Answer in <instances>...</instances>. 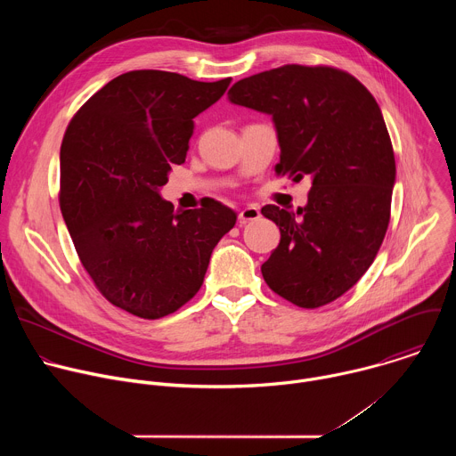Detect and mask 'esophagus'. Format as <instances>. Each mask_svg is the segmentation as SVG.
<instances>
[{"label":"esophagus","mask_w":456,"mask_h":456,"mask_svg":"<svg viewBox=\"0 0 456 456\" xmlns=\"http://www.w3.org/2000/svg\"><path fill=\"white\" fill-rule=\"evenodd\" d=\"M259 216H262V213H259V209H257L256 206H247V208H243V209L240 211L238 220H240V224H247V222L257 220Z\"/></svg>","instance_id":"esophagus-1"}]
</instances>
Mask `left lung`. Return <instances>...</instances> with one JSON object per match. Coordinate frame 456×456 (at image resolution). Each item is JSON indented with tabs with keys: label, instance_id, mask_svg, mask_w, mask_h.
Listing matches in <instances>:
<instances>
[{
	"label": "left lung",
	"instance_id": "8db88e82",
	"mask_svg": "<svg viewBox=\"0 0 456 456\" xmlns=\"http://www.w3.org/2000/svg\"><path fill=\"white\" fill-rule=\"evenodd\" d=\"M227 95L273 117L276 173L312 182L297 211L262 208L281 232L264 280L301 308L338 299L373 264L389 222L397 171L377 101L346 72L301 64L245 77Z\"/></svg>",
	"mask_w": 456,
	"mask_h": 456
}]
</instances>
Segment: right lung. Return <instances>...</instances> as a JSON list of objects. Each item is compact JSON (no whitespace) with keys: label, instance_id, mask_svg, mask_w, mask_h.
I'll use <instances>...</instances> for the list:
<instances>
[{"label":"right lung","instance_id":"add662e5","mask_svg":"<svg viewBox=\"0 0 456 456\" xmlns=\"http://www.w3.org/2000/svg\"><path fill=\"white\" fill-rule=\"evenodd\" d=\"M231 77L192 81L162 70L122 74L92 95L61 144V213L86 273L115 306L159 319L204 283L213 248L236 213L209 200L173 211L160 197L189 150L194 117Z\"/></svg>","mask_w":456,"mask_h":456}]
</instances>
